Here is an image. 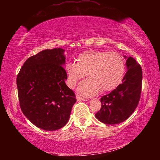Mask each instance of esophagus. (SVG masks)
<instances>
[{
    "label": "esophagus",
    "instance_id": "34e87169",
    "mask_svg": "<svg viewBox=\"0 0 160 160\" xmlns=\"http://www.w3.org/2000/svg\"><path fill=\"white\" fill-rule=\"evenodd\" d=\"M76 99L77 101H87V99H84L79 95H76Z\"/></svg>",
    "mask_w": 160,
    "mask_h": 160
}]
</instances>
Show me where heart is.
<instances>
[{"instance_id":"heart-1","label":"heart","mask_w":160,"mask_h":160,"mask_svg":"<svg viewBox=\"0 0 160 160\" xmlns=\"http://www.w3.org/2000/svg\"><path fill=\"white\" fill-rule=\"evenodd\" d=\"M76 63H68L64 70L67 84L72 88L79 80L85 77L78 87V91L85 97H91L101 91L110 92L122 82L126 65L122 56L116 52L90 50L80 53Z\"/></svg>"}]
</instances>
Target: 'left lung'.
<instances>
[{"label": "left lung", "instance_id": "obj_1", "mask_svg": "<svg viewBox=\"0 0 160 160\" xmlns=\"http://www.w3.org/2000/svg\"><path fill=\"white\" fill-rule=\"evenodd\" d=\"M127 72L122 83L101 98L102 108L95 117L102 123L114 125L128 119L138 104L142 88V69L133 58L124 56Z\"/></svg>", "mask_w": 160, "mask_h": 160}]
</instances>
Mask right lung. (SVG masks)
I'll list each match as a JSON object with an SVG mask.
<instances>
[{"instance_id": "obj_1", "label": "right lung", "mask_w": 160, "mask_h": 160, "mask_svg": "<svg viewBox=\"0 0 160 160\" xmlns=\"http://www.w3.org/2000/svg\"><path fill=\"white\" fill-rule=\"evenodd\" d=\"M64 52L61 48L42 51L25 62L17 77L22 112L45 131L66 126L76 102L74 92L65 82Z\"/></svg>"}]
</instances>
